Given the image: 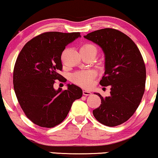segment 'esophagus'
<instances>
[{"mask_svg": "<svg viewBox=\"0 0 158 158\" xmlns=\"http://www.w3.org/2000/svg\"><path fill=\"white\" fill-rule=\"evenodd\" d=\"M83 94L84 96H91V92L90 91H87V90H84L83 91Z\"/></svg>", "mask_w": 158, "mask_h": 158, "instance_id": "1", "label": "esophagus"}]
</instances>
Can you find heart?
Returning a JSON list of instances; mask_svg holds the SVG:
<instances>
[{
	"label": "heart",
	"mask_w": 158,
	"mask_h": 158,
	"mask_svg": "<svg viewBox=\"0 0 158 158\" xmlns=\"http://www.w3.org/2000/svg\"><path fill=\"white\" fill-rule=\"evenodd\" d=\"M94 48H95V47L93 44H85L80 49H89ZM93 77V72L90 71H80L72 74V81L80 86L84 87V88H88L91 86Z\"/></svg>",
	"instance_id": "heart-1"
}]
</instances>
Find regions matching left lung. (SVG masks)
Wrapping results in <instances>:
<instances>
[{"label":"left lung","mask_w":158,"mask_h":158,"mask_svg":"<svg viewBox=\"0 0 158 158\" xmlns=\"http://www.w3.org/2000/svg\"><path fill=\"white\" fill-rule=\"evenodd\" d=\"M84 37L102 48L105 72L99 84L110 86V96L95 94L102 104L93 114L105 126H118L133 116L145 92L146 69L143 56L135 42L116 29L98 30Z\"/></svg>","instance_id":"left-lung-1"}]
</instances>
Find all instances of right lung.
Listing matches in <instances>:
<instances>
[{
    "label": "right lung",
    "instance_id": "obj_1",
    "mask_svg": "<svg viewBox=\"0 0 158 158\" xmlns=\"http://www.w3.org/2000/svg\"><path fill=\"white\" fill-rule=\"evenodd\" d=\"M81 37L79 32H48L27 42L18 56L13 70V87L21 109L32 123L52 128L65 119L82 90L67 84V90L54 88L55 80L64 82L61 55L65 47Z\"/></svg>",
    "mask_w": 158,
    "mask_h": 158
}]
</instances>
